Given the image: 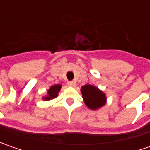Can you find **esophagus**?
Masks as SVG:
<instances>
[{
  "label": "esophagus",
  "mask_w": 150,
  "mask_h": 150,
  "mask_svg": "<svg viewBox=\"0 0 150 150\" xmlns=\"http://www.w3.org/2000/svg\"><path fill=\"white\" fill-rule=\"evenodd\" d=\"M75 82H73V81H69V82H67V85L68 86H70V87H73V86H75Z\"/></svg>",
  "instance_id": "esophagus-1"
}]
</instances>
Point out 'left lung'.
Returning a JSON list of instances; mask_svg holds the SVG:
<instances>
[{
    "mask_svg": "<svg viewBox=\"0 0 150 150\" xmlns=\"http://www.w3.org/2000/svg\"><path fill=\"white\" fill-rule=\"evenodd\" d=\"M81 92L85 104L91 109H97L105 104V94L94 86L84 85L81 88Z\"/></svg>",
    "mask_w": 150,
    "mask_h": 150,
    "instance_id": "8db88e82",
    "label": "left lung"
}]
</instances>
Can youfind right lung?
<instances>
[{
	"instance_id": "1",
	"label": "right lung",
	"mask_w": 150,
	"mask_h": 150,
	"mask_svg": "<svg viewBox=\"0 0 150 150\" xmlns=\"http://www.w3.org/2000/svg\"><path fill=\"white\" fill-rule=\"evenodd\" d=\"M61 89V85L59 84H57V85H54V86H52V87H51L50 88V89L48 90V92H47V94L48 95L47 96V97H45L43 98L45 100H50V99H53L55 98L57 96V93H58V92L60 91Z\"/></svg>"
}]
</instances>
